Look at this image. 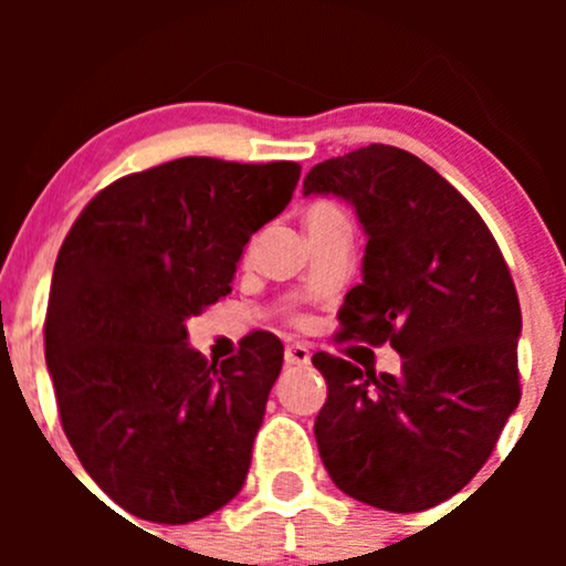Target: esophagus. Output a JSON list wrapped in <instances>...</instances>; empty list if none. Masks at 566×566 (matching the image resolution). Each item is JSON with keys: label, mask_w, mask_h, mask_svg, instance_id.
Returning a JSON list of instances; mask_svg holds the SVG:
<instances>
[{"label": "esophagus", "mask_w": 566, "mask_h": 566, "mask_svg": "<svg viewBox=\"0 0 566 566\" xmlns=\"http://www.w3.org/2000/svg\"><path fill=\"white\" fill-rule=\"evenodd\" d=\"M310 358H312L310 347L298 345V342L284 347V364H287V367H306V364H310Z\"/></svg>", "instance_id": "34e87169"}]
</instances>
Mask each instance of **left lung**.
Here are the masks:
<instances>
[{
  "label": "left lung",
  "instance_id": "left-lung-1",
  "mask_svg": "<svg viewBox=\"0 0 566 566\" xmlns=\"http://www.w3.org/2000/svg\"><path fill=\"white\" fill-rule=\"evenodd\" d=\"M339 197L367 235L342 339L391 342L402 369L364 373L331 353L315 421L325 471L350 499L421 512L460 493L521 402L515 282L482 216L421 158L369 145L312 167L304 197Z\"/></svg>",
  "mask_w": 566,
  "mask_h": 566
}]
</instances>
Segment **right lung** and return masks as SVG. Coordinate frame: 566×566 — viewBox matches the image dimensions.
<instances>
[{
	"mask_svg": "<svg viewBox=\"0 0 566 566\" xmlns=\"http://www.w3.org/2000/svg\"><path fill=\"white\" fill-rule=\"evenodd\" d=\"M293 161L177 158L106 186L56 254L45 367L62 430L112 501L199 521L241 493L284 345L268 331L208 361L188 317L230 293L249 238L293 199Z\"/></svg>",
	"mask_w": 566,
	"mask_h": 566,
	"instance_id": "1",
	"label": "right lung"
}]
</instances>
